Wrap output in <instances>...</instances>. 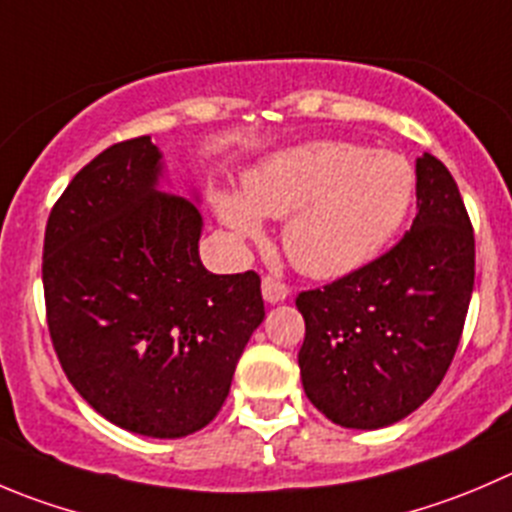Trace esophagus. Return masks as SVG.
<instances>
[{"label":"esophagus","mask_w":512,"mask_h":512,"mask_svg":"<svg viewBox=\"0 0 512 512\" xmlns=\"http://www.w3.org/2000/svg\"><path fill=\"white\" fill-rule=\"evenodd\" d=\"M287 295H290V287H287L285 282H280L277 277H272V275L262 277V297H265L270 305L287 300Z\"/></svg>","instance_id":"1"}]
</instances>
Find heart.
I'll use <instances>...</instances> for the list:
<instances>
[{"label": "heart", "mask_w": 512, "mask_h": 512, "mask_svg": "<svg viewBox=\"0 0 512 512\" xmlns=\"http://www.w3.org/2000/svg\"><path fill=\"white\" fill-rule=\"evenodd\" d=\"M245 200L217 195L222 222L237 237L260 235V215L285 217L282 247L310 277H342L380 255L400 230L415 172L390 150L320 140L267 157L242 182Z\"/></svg>", "instance_id": "obj_1"}]
</instances>
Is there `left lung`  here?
<instances>
[{
	"label": "left lung",
	"instance_id": "obj_1",
	"mask_svg": "<svg viewBox=\"0 0 512 512\" xmlns=\"http://www.w3.org/2000/svg\"><path fill=\"white\" fill-rule=\"evenodd\" d=\"M418 215L385 255L305 290L302 388L342 428L375 430L418 410L435 393L468 315L475 235L448 167L418 160Z\"/></svg>",
	"mask_w": 512,
	"mask_h": 512
}]
</instances>
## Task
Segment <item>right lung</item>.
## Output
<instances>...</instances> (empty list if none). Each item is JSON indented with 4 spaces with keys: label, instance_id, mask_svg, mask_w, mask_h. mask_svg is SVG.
I'll list each match as a JSON object with an SVG mask.
<instances>
[{
    "label": "right lung",
    "instance_id": "obj_1",
    "mask_svg": "<svg viewBox=\"0 0 512 512\" xmlns=\"http://www.w3.org/2000/svg\"><path fill=\"white\" fill-rule=\"evenodd\" d=\"M157 175L147 135L74 175L44 230V307L64 375L102 418L185 438L220 413L265 302L257 272L205 270L200 212Z\"/></svg>",
    "mask_w": 512,
    "mask_h": 512
}]
</instances>
